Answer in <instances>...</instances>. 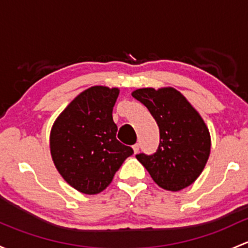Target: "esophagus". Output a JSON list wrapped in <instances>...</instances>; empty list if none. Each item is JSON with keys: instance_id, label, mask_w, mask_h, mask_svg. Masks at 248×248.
<instances>
[{"instance_id": "1", "label": "esophagus", "mask_w": 248, "mask_h": 248, "mask_svg": "<svg viewBox=\"0 0 248 248\" xmlns=\"http://www.w3.org/2000/svg\"><path fill=\"white\" fill-rule=\"evenodd\" d=\"M133 150H134V153H138V152H139V150H140V145L139 144L133 145Z\"/></svg>"}]
</instances>
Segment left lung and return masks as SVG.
Here are the masks:
<instances>
[{
	"label": "left lung",
	"mask_w": 248,
	"mask_h": 248,
	"mask_svg": "<svg viewBox=\"0 0 248 248\" xmlns=\"http://www.w3.org/2000/svg\"><path fill=\"white\" fill-rule=\"evenodd\" d=\"M132 95L155 117L160 135L153 155L139 153L135 157L163 189L178 191L189 186L209 158L210 135L204 121L173 88H144Z\"/></svg>",
	"instance_id": "obj_1"
}]
</instances>
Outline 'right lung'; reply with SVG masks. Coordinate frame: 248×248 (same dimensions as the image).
<instances>
[{"label":"right lung","mask_w":248,"mask_h":248,"mask_svg":"<svg viewBox=\"0 0 248 248\" xmlns=\"http://www.w3.org/2000/svg\"><path fill=\"white\" fill-rule=\"evenodd\" d=\"M119 89L91 87L77 96L54 122L49 137L57 170L87 195L103 191L120 166L134 153L116 139L113 108Z\"/></svg>","instance_id":"obj_1"}]
</instances>
